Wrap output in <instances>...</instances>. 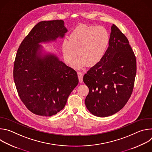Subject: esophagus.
<instances>
[{"label":"esophagus","mask_w":152,"mask_h":152,"mask_svg":"<svg viewBox=\"0 0 152 152\" xmlns=\"http://www.w3.org/2000/svg\"><path fill=\"white\" fill-rule=\"evenodd\" d=\"M77 75H78V78H79V82H82L83 81V73L79 72H77Z\"/></svg>","instance_id":"obj_1"}]
</instances>
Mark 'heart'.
Instances as JSON below:
<instances>
[{
    "label": "heart",
    "instance_id": "obj_1",
    "mask_svg": "<svg viewBox=\"0 0 152 152\" xmlns=\"http://www.w3.org/2000/svg\"><path fill=\"white\" fill-rule=\"evenodd\" d=\"M110 39L107 30L102 26L81 25L70 34L69 39L62 41V49L65 61L71 65L79 55L73 66L81 69L86 64L93 66L103 59Z\"/></svg>",
    "mask_w": 152,
    "mask_h": 152
}]
</instances>
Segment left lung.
Listing matches in <instances>:
<instances>
[{"instance_id": "1", "label": "left lung", "mask_w": 152, "mask_h": 152, "mask_svg": "<svg viewBox=\"0 0 152 152\" xmlns=\"http://www.w3.org/2000/svg\"><path fill=\"white\" fill-rule=\"evenodd\" d=\"M137 73L134 53L120 30L111 27L109 47L102 61L83 76L89 88L85 103L94 115H112L124 106L131 97Z\"/></svg>"}]
</instances>
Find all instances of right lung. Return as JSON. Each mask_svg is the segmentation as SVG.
Instances as JSON below:
<instances>
[{
    "label": "right lung",
    "instance_id": "right-lung-1",
    "mask_svg": "<svg viewBox=\"0 0 152 152\" xmlns=\"http://www.w3.org/2000/svg\"><path fill=\"white\" fill-rule=\"evenodd\" d=\"M67 31L62 20L41 21L25 38L17 50L14 80L21 100L36 115L56 114L66 106L78 84L76 72L40 45L62 38Z\"/></svg>",
    "mask_w": 152,
    "mask_h": 152
}]
</instances>
